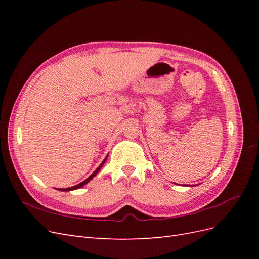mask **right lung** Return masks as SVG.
I'll use <instances>...</instances> for the list:
<instances>
[{
    "label": "right lung",
    "mask_w": 259,
    "mask_h": 259,
    "mask_svg": "<svg viewBox=\"0 0 259 259\" xmlns=\"http://www.w3.org/2000/svg\"><path fill=\"white\" fill-rule=\"evenodd\" d=\"M107 158H108V156H106L105 160L103 161V163H101L100 165H99V166L96 168V170H94V173H93L91 176H89L88 178H86V179L84 180V182H82V183H80V184H77V185H75V186L69 187V188H61V189H58V190H60V191H70V190H75V189H79V188H81V187L85 186L86 184L90 183V180H91V179H93V177H95V176L97 175V173H98V171L100 170V168L103 167V165H104V164H105V162H106Z\"/></svg>",
    "instance_id": "1"
}]
</instances>
